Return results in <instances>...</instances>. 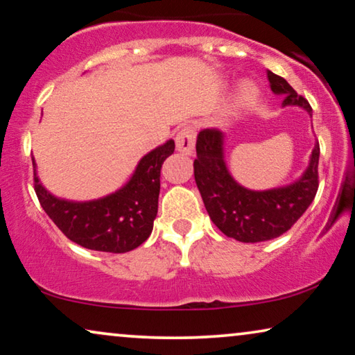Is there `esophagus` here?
<instances>
[{"label": "esophagus", "mask_w": 355, "mask_h": 355, "mask_svg": "<svg viewBox=\"0 0 355 355\" xmlns=\"http://www.w3.org/2000/svg\"><path fill=\"white\" fill-rule=\"evenodd\" d=\"M195 130L190 125L184 126L179 130L176 135V147L179 152L186 153V155H192L195 147Z\"/></svg>", "instance_id": "1"}]
</instances>
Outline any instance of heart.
<instances>
[{
  "label": "heart",
  "mask_w": 355,
  "mask_h": 355,
  "mask_svg": "<svg viewBox=\"0 0 355 355\" xmlns=\"http://www.w3.org/2000/svg\"><path fill=\"white\" fill-rule=\"evenodd\" d=\"M256 97H258V88H256L253 83H243L240 86V91L237 96V107L245 109V107L253 104Z\"/></svg>",
  "instance_id": "heart-1"
}]
</instances>
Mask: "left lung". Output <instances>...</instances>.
Segmentation results:
<instances>
[{
  "label": "left lung",
  "mask_w": 355,
  "mask_h": 355,
  "mask_svg": "<svg viewBox=\"0 0 355 355\" xmlns=\"http://www.w3.org/2000/svg\"><path fill=\"white\" fill-rule=\"evenodd\" d=\"M270 89L284 96L282 107L297 105L312 116L302 96L282 76L267 71ZM318 142L312 148L309 165L297 181L269 190H251L235 181L224 160V135L203 130L197 136V158L193 162L195 182L205 208L220 232L243 243H258L280 237L301 218L318 189Z\"/></svg>",
  "instance_id": "8db88e82"
}]
</instances>
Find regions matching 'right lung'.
<instances>
[{"mask_svg":"<svg viewBox=\"0 0 355 355\" xmlns=\"http://www.w3.org/2000/svg\"><path fill=\"white\" fill-rule=\"evenodd\" d=\"M174 152L169 139L141 158L136 171L121 189L89 202H71L46 190L35 169V192L46 214L67 239L88 250L126 253L148 239L158 211L160 171Z\"/></svg>","mask_w":355,"mask_h":355,"instance_id":"1","label":"right lung"}]
</instances>
